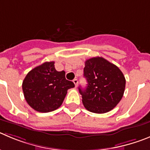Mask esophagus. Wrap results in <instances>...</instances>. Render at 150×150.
Segmentation results:
<instances>
[{
  "label": "esophagus",
  "mask_w": 150,
  "mask_h": 150,
  "mask_svg": "<svg viewBox=\"0 0 150 150\" xmlns=\"http://www.w3.org/2000/svg\"><path fill=\"white\" fill-rule=\"evenodd\" d=\"M73 83H75V87H77V86H78V79H76V78H75V79H74V80H73Z\"/></svg>",
  "instance_id": "1"
}]
</instances>
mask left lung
<instances>
[{
  "label": "left lung",
  "instance_id": "8db88e82",
  "mask_svg": "<svg viewBox=\"0 0 150 150\" xmlns=\"http://www.w3.org/2000/svg\"><path fill=\"white\" fill-rule=\"evenodd\" d=\"M85 89L79 87L85 108L94 113H106L117 106L124 96L126 79L120 69L102 57L85 61Z\"/></svg>",
  "mask_w": 150,
  "mask_h": 150
}]
</instances>
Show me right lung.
<instances>
[{"label":"right lung","instance_id":"1","mask_svg":"<svg viewBox=\"0 0 150 150\" xmlns=\"http://www.w3.org/2000/svg\"><path fill=\"white\" fill-rule=\"evenodd\" d=\"M54 62H45L28 72L22 83L28 104L40 112H49L59 108L67 90L75 87L65 78V72H58Z\"/></svg>","mask_w":150,"mask_h":150}]
</instances>
